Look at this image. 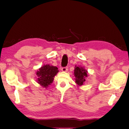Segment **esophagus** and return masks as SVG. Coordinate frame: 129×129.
I'll use <instances>...</instances> for the list:
<instances>
[{"instance_id": "1", "label": "esophagus", "mask_w": 129, "mask_h": 129, "mask_svg": "<svg viewBox=\"0 0 129 129\" xmlns=\"http://www.w3.org/2000/svg\"><path fill=\"white\" fill-rule=\"evenodd\" d=\"M68 69V68L67 67H62V68H61L62 71V72H67Z\"/></svg>"}]
</instances>
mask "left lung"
Here are the masks:
<instances>
[{
	"label": "left lung",
	"instance_id": "obj_1",
	"mask_svg": "<svg viewBox=\"0 0 129 129\" xmlns=\"http://www.w3.org/2000/svg\"><path fill=\"white\" fill-rule=\"evenodd\" d=\"M74 73L76 83L79 85H83L85 81V78L88 76L87 71L82 67H75Z\"/></svg>",
	"mask_w": 129,
	"mask_h": 129
}]
</instances>
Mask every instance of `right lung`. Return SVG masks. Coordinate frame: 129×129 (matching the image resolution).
I'll use <instances>...</instances> for the list:
<instances>
[{
  "mask_svg": "<svg viewBox=\"0 0 129 129\" xmlns=\"http://www.w3.org/2000/svg\"><path fill=\"white\" fill-rule=\"evenodd\" d=\"M58 72V68L55 66L49 64L43 66L37 72L38 83L43 87L47 88L53 82L54 77Z\"/></svg>",
  "mask_w": 129,
  "mask_h": 129,
  "instance_id": "add662e5",
  "label": "right lung"
}]
</instances>
